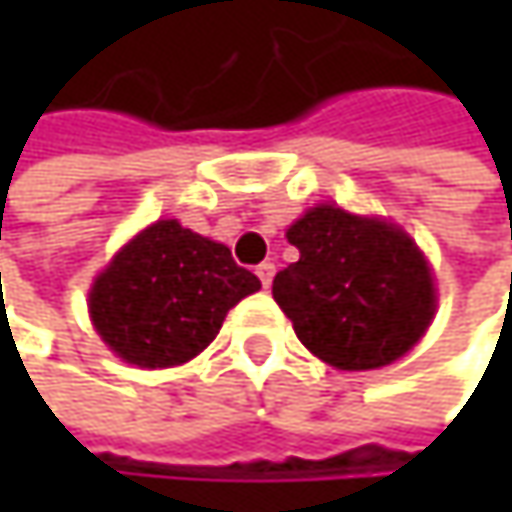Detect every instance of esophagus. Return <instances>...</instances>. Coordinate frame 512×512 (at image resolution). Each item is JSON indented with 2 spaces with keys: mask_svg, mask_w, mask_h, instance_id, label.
<instances>
[{
  "mask_svg": "<svg viewBox=\"0 0 512 512\" xmlns=\"http://www.w3.org/2000/svg\"><path fill=\"white\" fill-rule=\"evenodd\" d=\"M255 272H257V278H260V284H263V287H269V284H272V278H275V263L263 260Z\"/></svg>",
  "mask_w": 512,
  "mask_h": 512,
  "instance_id": "esophagus-1",
  "label": "esophagus"
}]
</instances>
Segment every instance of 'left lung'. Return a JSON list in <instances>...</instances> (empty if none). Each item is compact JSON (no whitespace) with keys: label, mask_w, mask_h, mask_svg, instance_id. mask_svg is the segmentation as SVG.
<instances>
[{"label":"left lung","mask_w":512,"mask_h":512,"mask_svg":"<svg viewBox=\"0 0 512 512\" xmlns=\"http://www.w3.org/2000/svg\"><path fill=\"white\" fill-rule=\"evenodd\" d=\"M299 260L272 281L296 338L341 370H373L409 353L436 311L418 246L379 219L314 207L287 231Z\"/></svg>","instance_id":"8db88e82"}]
</instances>
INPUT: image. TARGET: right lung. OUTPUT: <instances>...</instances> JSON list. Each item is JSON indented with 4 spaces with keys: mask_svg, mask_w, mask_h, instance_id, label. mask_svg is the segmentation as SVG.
<instances>
[{
    "mask_svg": "<svg viewBox=\"0 0 512 512\" xmlns=\"http://www.w3.org/2000/svg\"><path fill=\"white\" fill-rule=\"evenodd\" d=\"M260 290L231 249L165 219L124 246L91 287L100 338L130 364L171 367L195 358L225 314Z\"/></svg>",
    "mask_w": 512,
    "mask_h": 512,
    "instance_id": "1",
    "label": "right lung"
}]
</instances>
